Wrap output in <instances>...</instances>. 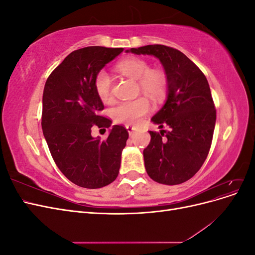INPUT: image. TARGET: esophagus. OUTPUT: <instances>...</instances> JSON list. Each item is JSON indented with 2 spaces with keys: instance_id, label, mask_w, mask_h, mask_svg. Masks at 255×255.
<instances>
[{
  "instance_id": "esophagus-1",
  "label": "esophagus",
  "mask_w": 255,
  "mask_h": 255,
  "mask_svg": "<svg viewBox=\"0 0 255 255\" xmlns=\"http://www.w3.org/2000/svg\"><path fill=\"white\" fill-rule=\"evenodd\" d=\"M126 128H127V129H128V132L129 136H132V135L134 134V132H135V128L132 127V126H127Z\"/></svg>"
}]
</instances>
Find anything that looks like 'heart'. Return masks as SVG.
<instances>
[{"label":"heart","mask_w":255,"mask_h":255,"mask_svg":"<svg viewBox=\"0 0 255 255\" xmlns=\"http://www.w3.org/2000/svg\"><path fill=\"white\" fill-rule=\"evenodd\" d=\"M117 69L128 78L138 81L143 94L148 95L155 101H159L166 95L167 79L163 72L152 70L149 63L139 57H128L121 60ZM97 95L103 102H109L112 99V78L105 70L98 72L95 79ZM149 100L140 97L133 101L120 102L112 110L114 119L119 123L135 125L150 111Z\"/></svg>","instance_id":"obj_1"}]
</instances>
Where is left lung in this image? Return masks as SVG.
Instances as JSON below:
<instances>
[{"label":"left lung","instance_id":"1","mask_svg":"<svg viewBox=\"0 0 255 255\" xmlns=\"http://www.w3.org/2000/svg\"><path fill=\"white\" fill-rule=\"evenodd\" d=\"M127 52L155 56L167 76V100L151 121L170 129L150 130L151 141L143 150L146 173L165 185L186 182L202 167L211 149L216 110L210 85L202 71L176 49L149 44Z\"/></svg>","mask_w":255,"mask_h":255}]
</instances>
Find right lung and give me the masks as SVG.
Instances as JSON below:
<instances>
[{
  "label": "right lung",
  "mask_w": 255,
  "mask_h": 255,
  "mask_svg": "<svg viewBox=\"0 0 255 255\" xmlns=\"http://www.w3.org/2000/svg\"><path fill=\"white\" fill-rule=\"evenodd\" d=\"M122 48L87 47L73 51L54 69L44 85L41 127L51 155L63 174L78 186L101 188L118 176L128 133L114 126L107 139L91 136V128H110L99 112L102 100L95 79Z\"/></svg>",
  "instance_id": "1"
}]
</instances>
